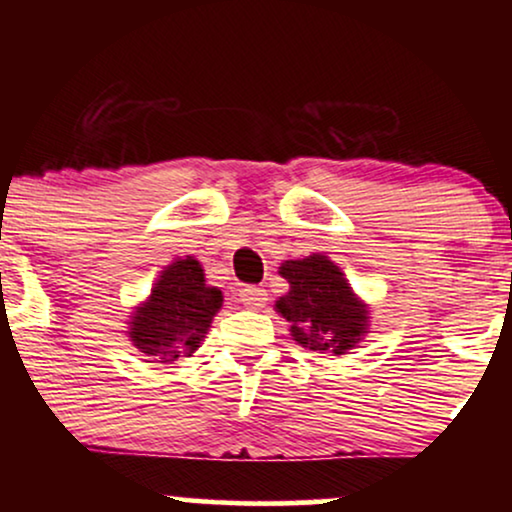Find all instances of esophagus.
<instances>
[{
  "label": "esophagus",
  "instance_id": "34e87169",
  "mask_svg": "<svg viewBox=\"0 0 512 512\" xmlns=\"http://www.w3.org/2000/svg\"><path fill=\"white\" fill-rule=\"evenodd\" d=\"M240 303L245 305L248 310H260L267 303V291L260 289V286H245L240 291Z\"/></svg>",
  "mask_w": 512,
  "mask_h": 512
}]
</instances>
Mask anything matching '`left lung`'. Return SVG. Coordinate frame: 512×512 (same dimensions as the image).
<instances>
[{"label": "left lung", "instance_id": "8db88e82", "mask_svg": "<svg viewBox=\"0 0 512 512\" xmlns=\"http://www.w3.org/2000/svg\"><path fill=\"white\" fill-rule=\"evenodd\" d=\"M289 291L274 310L291 322V339L313 354H349L370 327L368 303L351 289L342 267L322 252L281 262Z\"/></svg>", "mask_w": 512, "mask_h": 512}]
</instances>
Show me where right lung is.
<instances>
[{
    "label": "right lung",
    "instance_id": "right-lung-1",
    "mask_svg": "<svg viewBox=\"0 0 512 512\" xmlns=\"http://www.w3.org/2000/svg\"><path fill=\"white\" fill-rule=\"evenodd\" d=\"M221 305L223 293L207 284L199 260L175 257L161 269L149 296L129 313L127 337L149 363L168 366L202 346Z\"/></svg>",
    "mask_w": 512,
    "mask_h": 512
}]
</instances>
